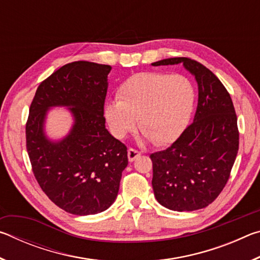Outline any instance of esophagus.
I'll return each instance as SVG.
<instances>
[{
  "label": "esophagus",
  "mask_w": 260,
  "mask_h": 260,
  "mask_svg": "<svg viewBox=\"0 0 260 260\" xmlns=\"http://www.w3.org/2000/svg\"><path fill=\"white\" fill-rule=\"evenodd\" d=\"M140 155H141V152L138 151V150H135V149H133V148H129L128 151H127V156H128L129 161H134Z\"/></svg>",
  "instance_id": "1"
}]
</instances>
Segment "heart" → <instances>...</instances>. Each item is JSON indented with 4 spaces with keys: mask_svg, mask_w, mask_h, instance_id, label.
<instances>
[{
    "mask_svg": "<svg viewBox=\"0 0 260 260\" xmlns=\"http://www.w3.org/2000/svg\"><path fill=\"white\" fill-rule=\"evenodd\" d=\"M118 101L104 107V117L112 135L124 139L139 127L157 146L177 141L190 119L195 90L182 74L140 72L121 83Z\"/></svg>",
    "mask_w": 260,
    "mask_h": 260,
    "instance_id": "b5f03b06",
    "label": "heart"
}]
</instances>
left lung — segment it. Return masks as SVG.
I'll use <instances>...</instances> for the list:
<instances>
[{"label": "left lung", "instance_id": "8db88e82", "mask_svg": "<svg viewBox=\"0 0 260 260\" xmlns=\"http://www.w3.org/2000/svg\"><path fill=\"white\" fill-rule=\"evenodd\" d=\"M180 63L199 86L195 117L172 146L151 153L150 158L151 183L158 203L182 212L205 208L222 191L239 151V129L230 93L204 65L187 57L161 59L151 65Z\"/></svg>", "mask_w": 260, "mask_h": 260}]
</instances>
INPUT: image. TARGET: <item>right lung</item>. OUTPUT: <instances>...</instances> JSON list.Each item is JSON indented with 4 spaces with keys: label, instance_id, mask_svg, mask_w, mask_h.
Wrapping results in <instances>:
<instances>
[{
    "label": "right lung",
    "instance_id": "right-lung-1",
    "mask_svg": "<svg viewBox=\"0 0 260 260\" xmlns=\"http://www.w3.org/2000/svg\"><path fill=\"white\" fill-rule=\"evenodd\" d=\"M110 65L79 60L57 70L38 87L26 122V148L34 177L51 202L69 213L103 212L117 199L127 148L105 128ZM67 106L74 117L59 141L45 135L47 110Z\"/></svg>",
    "mask_w": 260,
    "mask_h": 260
}]
</instances>
